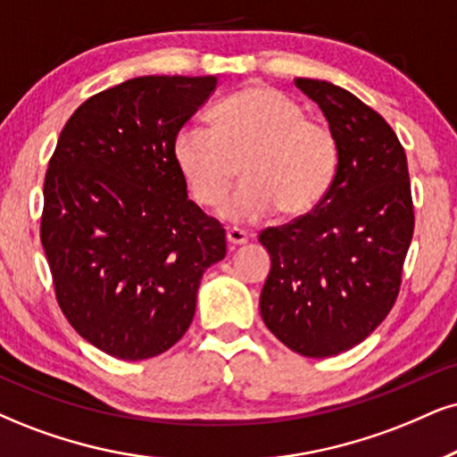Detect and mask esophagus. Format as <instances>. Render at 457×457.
I'll return each instance as SVG.
<instances>
[{"label": "esophagus", "instance_id": "1", "mask_svg": "<svg viewBox=\"0 0 457 457\" xmlns=\"http://www.w3.org/2000/svg\"><path fill=\"white\" fill-rule=\"evenodd\" d=\"M247 233L245 230H241V228H228L227 230V241H228V245L230 247H237V245H244V244H247Z\"/></svg>", "mask_w": 457, "mask_h": 457}]
</instances>
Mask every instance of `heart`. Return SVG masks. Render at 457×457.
Listing matches in <instances>:
<instances>
[{
  "label": "heart",
  "instance_id": "obj_1",
  "mask_svg": "<svg viewBox=\"0 0 457 457\" xmlns=\"http://www.w3.org/2000/svg\"><path fill=\"white\" fill-rule=\"evenodd\" d=\"M210 120L213 131L186 125L171 145L179 176L201 207L224 201L241 161L244 182L220 212L228 222H256L279 207L286 216H301L328 193L335 135L295 99L256 84L218 104Z\"/></svg>",
  "mask_w": 457,
  "mask_h": 457
}]
</instances>
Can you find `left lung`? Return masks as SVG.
Here are the masks:
<instances>
[{
    "label": "left lung",
    "mask_w": 457,
    "mask_h": 457,
    "mask_svg": "<svg viewBox=\"0 0 457 457\" xmlns=\"http://www.w3.org/2000/svg\"><path fill=\"white\" fill-rule=\"evenodd\" d=\"M295 84L328 120L337 171L313 212L258 237L271 254L261 315L292 352L328 358L362 343L390 313L413 201L404 148L384 118L332 82Z\"/></svg>",
    "instance_id": "1"
}]
</instances>
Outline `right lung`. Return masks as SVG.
<instances>
[{
    "mask_svg": "<svg viewBox=\"0 0 457 457\" xmlns=\"http://www.w3.org/2000/svg\"><path fill=\"white\" fill-rule=\"evenodd\" d=\"M216 87V76H142L93 95L48 162L42 245L56 301L82 339L114 358L176 345L203 273L227 256L222 224L188 199L171 154Z\"/></svg>",
    "mask_w": 457,
    "mask_h": 457,
    "instance_id": "1",
    "label": "right lung"
}]
</instances>
